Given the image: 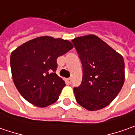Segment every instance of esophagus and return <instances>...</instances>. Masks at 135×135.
<instances>
[{
    "label": "esophagus",
    "mask_w": 135,
    "mask_h": 135,
    "mask_svg": "<svg viewBox=\"0 0 135 135\" xmlns=\"http://www.w3.org/2000/svg\"><path fill=\"white\" fill-rule=\"evenodd\" d=\"M66 82H67L68 84H70V83H71V79H70V78H68V79L66 80Z\"/></svg>",
    "instance_id": "34e87169"
}]
</instances>
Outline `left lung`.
<instances>
[{"label":"left lung","instance_id":"left-lung-1","mask_svg":"<svg viewBox=\"0 0 135 135\" xmlns=\"http://www.w3.org/2000/svg\"><path fill=\"white\" fill-rule=\"evenodd\" d=\"M83 66V80L74 88L76 101L88 110L109 105L119 94L125 81L122 56L95 35L72 40Z\"/></svg>","mask_w":135,"mask_h":135}]
</instances>
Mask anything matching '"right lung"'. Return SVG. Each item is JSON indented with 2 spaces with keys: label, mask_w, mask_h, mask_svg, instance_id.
Returning a JSON list of instances; mask_svg holds the SVG:
<instances>
[{
  "label": "right lung",
  "mask_w": 135,
  "mask_h": 135,
  "mask_svg": "<svg viewBox=\"0 0 135 135\" xmlns=\"http://www.w3.org/2000/svg\"><path fill=\"white\" fill-rule=\"evenodd\" d=\"M74 47L66 40L44 36L25 43L10 55L14 84L25 100L40 107L55 103L65 83L55 74L57 59Z\"/></svg>",
  "instance_id": "right-lung-1"
}]
</instances>
